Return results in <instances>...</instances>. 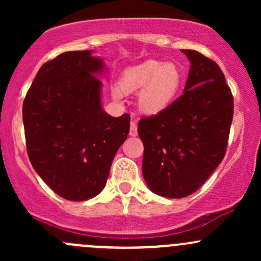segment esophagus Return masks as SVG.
Segmentation results:
<instances>
[{
  "label": "esophagus",
  "instance_id": "34e87169",
  "mask_svg": "<svg viewBox=\"0 0 261 261\" xmlns=\"http://www.w3.org/2000/svg\"><path fill=\"white\" fill-rule=\"evenodd\" d=\"M137 135V125L135 121L130 122V136H136Z\"/></svg>",
  "mask_w": 261,
  "mask_h": 261
}]
</instances>
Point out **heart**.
Segmentation results:
<instances>
[{
    "label": "heart",
    "mask_w": 261,
    "mask_h": 261,
    "mask_svg": "<svg viewBox=\"0 0 261 261\" xmlns=\"http://www.w3.org/2000/svg\"><path fill=\"white\" fill-rule=\"evenodd\" d=\"M184 76L175 64L148 60L128 67L122 73L120 87L124 92L139 91V108L147 115H157L174 103L180 92ZM115 99H120L119 91H114Z\"/></svg>",
    "instance_id": "obj_1"
}]
</instances>
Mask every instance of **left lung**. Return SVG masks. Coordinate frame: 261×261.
<instances>
[{
  "mask_svg": "<svg viewBox=\"0 0 261 261\" xmlns=\"http://www.w3.org/2000/svg\"><path fill=\"white\" fill-rule=\"evenodd\" d=\"M184 93L169 108L139 122L142 174L149 190L169 199L191 195L226 153L233 97L220 66L195 50Z\"/></svg>",
  "mask_w": 261,
  "mask_h": 261,
  "instance_id": "left-lung-1",
  "label": "left lung"
}]
</instances>
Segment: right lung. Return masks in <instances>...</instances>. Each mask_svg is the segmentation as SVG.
<instances>
[{"mask_svg": "<svg viewBox=\"0 0 261 261\" xmlns=\"http://www.w3.org/2000/svg\"><path fill=\"white\" fill-rule=\"evenodd\" d=\"M67 51L41 66L23 103L27 152L33 168L58 195L86 201L106 187L130 115L101 107L103 59Z\"/></svg>", "mask_w": 261, "mask_h": 261, "instance_id": "1", "label": "right lung"}]
</instances>
